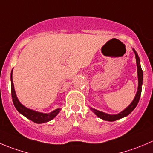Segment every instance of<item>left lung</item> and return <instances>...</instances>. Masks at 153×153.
<instances>
[{"label": "left lung", "mask_w": 153, "mask_h": 153, "mask_svg": "<svg viewBox=\"0 0 153 153\" xmlns=\"http://www.w3.org/2000/svg\"><path fill=\"white\" fill-rule=\"evenodd\" d=\"M133 52L135 55V58H136V63H137V77H138V87H137V91L136 94H135V97L134 98V100L132 101V102L131 103L128 105V107H126L125 110H123V111H121L118 114H108V113H104L102 111H99V110H95L94 108H91L90 107V110L94 113L97 116H98L99 118H101L103 120H105V121H109V122H113L118 120L119 119H122V118H124L126 116H128L132 111L135 109V107L137 105L138 102H139L140 97L141 95V91H142V85H143V71L141 69L140 66V58L138 56L137 53L136 51L134 49Z\"/></svg>", "instance_id": "1"}]
</instances>
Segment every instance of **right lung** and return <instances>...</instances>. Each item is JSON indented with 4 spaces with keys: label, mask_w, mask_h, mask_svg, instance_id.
I'll use <instances>...</instances> for the list:
<instances>
[{
    "label": "right lung",
    "mask_w": 153,
    "mask_h": 153,
    "mask_svg": "<svg viewBox=\"0 0 153 153\" xmlns=\"http://www.w3.org/2000/svg\"><path fill=\"white\" fill-rule=\"evenodd\" d=\"M10 81H11V93H12L13 102L16 109L18 110L19 113H21L22 115L25 116L26 118L33 121L34 123L40 124V123H44L51 121L52 119H54L59 114V112L62 110L61 108H59L49 113H41V112H37L36 110H31V109H29L27 107H25L19 101L16 94L13 82V70L11 71V74H10Z\"/></svg>",
    "instance_id": "right-lung-1"
}]
</instances>
